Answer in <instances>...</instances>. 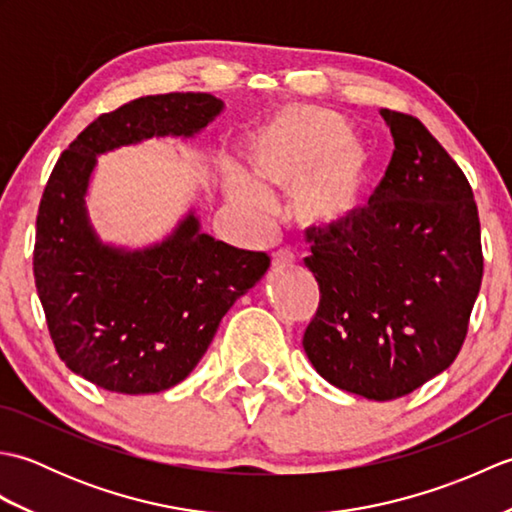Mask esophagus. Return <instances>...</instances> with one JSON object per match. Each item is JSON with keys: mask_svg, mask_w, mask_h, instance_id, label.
I'll use <instances>...</instances> for the list:
<instances>
[{"mask_svg": "<svg viewBox=\"0 0 512 512\" xmlns=\"http://www.w3.org/2000/svg\"><path fill=\"white\" fill-rule=\"evenodd\" d=\"M288 264H292V257L288 253H284V250H277V253H273V268H281Z\"/></svg>", "mask_w": 512, "mask_h": 512, "instance_id": "1", "label": "esophagus"}]
</instances>
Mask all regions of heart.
I'll use <instances>...</instances> for the list:
<instances>
[{"instance_id": "heart-1", "label": "heart", "mask_w": 512, "mask_h": 512, "mask_svg": "<svg viewBox=\"0 0 512 512\" xmlns=\"http://www.w3.org/2000/svg\"><path fill=\"white\" fill-rule=\"evenodd\" d=\"M246 176L226 169L228 200L250 213L268 195L290 193V226L312 242H330L365 215L376 184V160L345 118L321 105L295 103L257 125L244 145Z\"/></svg>"}]
</instances>
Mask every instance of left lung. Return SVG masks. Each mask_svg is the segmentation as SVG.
<instances>
[{"label": "left lung", "instance_id": "obj_1", "mask_svg": "<svg viewBox=\"0 0 512 512\" xmlns=\"http://www.w3.org/2000/svg\"><path fill=\"white\" fill-rule=\"evenodd\" d=\"M380 114L396 147L365 215L330 242L308 239L319 308L303 350L334 387L394 400L460 354L484 255L458 162L416 116Z\"/></svg>", "mask_w": 512, "mask_h": 512}]
</instances>
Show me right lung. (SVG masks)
Instances as JSON below:
<instances>
[{
  "mask_svg": "<svg viewBox=\"0 0 512 512\" xmlns=\"http://www.w3.org/2000/svg\"><path fill=\"white\" fill-rule=\"evenodd\" d=\"M204 92L140 96L101 114L54 165L37 213L32 273L50 339L74 374L116 394H156L191 374L228 308L270 257L200 233L189 215L167 242L123 253L85 215L96 156L151 136H191L220 114Z\"/></svg>",
  "mask_w": 512,
  "mask_h": 512,
  "instance_id": "right-lung-1",
  "label": "right lung"
}]
</instances>
